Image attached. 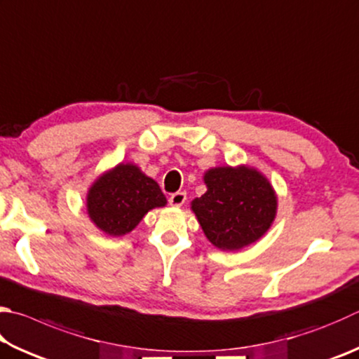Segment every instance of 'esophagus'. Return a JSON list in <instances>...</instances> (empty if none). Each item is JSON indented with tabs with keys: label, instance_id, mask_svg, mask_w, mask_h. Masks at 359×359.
<instances>
[{
	"label": "esophagus",
	"instance_id": "1",
	"mask_svg": "<svg viewBox=\"0 0 359 359\" xmlns=\"http://www.w3.org/2000/svg\"><path fill=\"white\" fill-rule=\"evenodd\" d=\"M187 201V193L185 191H177V193H172L171 196H169V204L174 205V207H180L184 205V202Z\"/></svg>",
	"mask_w": 359,
	"mask_h": 359
}]
</instances>
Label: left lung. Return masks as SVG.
Wrapping results in <instances>:
<instances>
[{
    "instance_id": "left-lung-1",
    "label": "left lung",
    "mask_w": 359,
    "mask_h": 359,
    "mask_svg": "<svg viewBox=\"0 0 359 359\" xmlns=\"http://www.w3.org/2000/svg\"><path fill=\"white\" fill-rule=\"evenodd\" d=\"M207 191L191 210L208 242L237 251L257 242L276 217L278 198L269 179L246 165L212 168L204 174Z\"/></svg>"
}]
</instances>
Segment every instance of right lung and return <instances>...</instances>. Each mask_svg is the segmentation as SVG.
Here are the masks:
<instances>
[{"label":"right lung","instance_id":"add662e5","mask_svg":"<svg viewBox=\"0 0 359 359\" xmlns=\"http://www.w3.org/2000/svg\"><path fill=\"white\" fill-rule=\"evenodd\" d=\"M165 205L166 198L157 182L133 163H119L103 172L86 198L90 221L111 237L132 232L149 210Z\"/></svg>","mask_w":359,"mask_h":359}]
</instances>
